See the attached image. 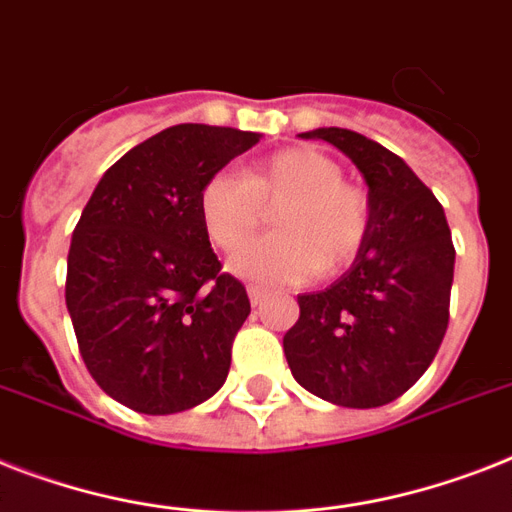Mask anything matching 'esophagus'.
Segmentation results:
<instances>
[{"instance_id": "34e87169", "label": "esophagus", "mask_w": 512, "mask_h": 512, "mask_svg": "<svg viewBox=\"0 0 512 512\" xmlns=\"http://www.w3.org/2000/svg\"><path fill=\"white\" fill-rule=\"evenodd\" d=\"M247 294H249V302L257 307V305H263V299L268 297V289H263V286H257V284H249Z\"/></svg>"}]
</instances>
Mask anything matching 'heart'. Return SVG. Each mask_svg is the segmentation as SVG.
<instances>
[{
  "instance_id": "b5f03b06",
  "label": "heart",
  "mask_w": 512,
  "mask_h": 512,
  "mask_svg": "<svg viewBox=\"0 0 512 512\" xmlns=\"http://www.w3.org/2000/svg\"><path fill=\"white\" fill-rule=\"evenodd\" d=\"M281 204L278 235L243 248L264 217ZM199 220L215 247L243 249L231 257L236 276L257 284H299L318 270L350 265L371 231V197L344 181L336 160L310 147L276 152L252 162L244 176L215 173L197 197Z\"/></svg>"
}]
</instances>
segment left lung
I'll list each match as a JSON object with an SVG mask.
<instances>
[{"instance_id": "obj_1", "label": "left lung", "mask_w": 512, "mask_h": 512, "mask_svg": "<svg viewBox=\"0 0 512 512\" xmlns=\"http://www.w3.org/2000/svg\"><path fill=\"white\" fill-rule=\"evenodd\" d=\"M350 157L371 197V231L352 268L299 294L286 363L307 392L342 407H381L426 373L450 323L455 247L442 205L407 162L347 128H315Z\"/></svg>"}]
</instances>
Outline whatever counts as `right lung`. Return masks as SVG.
Here are the masks:
<instances>
[{
  "label": "right lung",
  "mask_w": 512,
  "mask_h": 512,
  "mask_svg": "<svg viewBox=\"0 0 512 512\" xmlns=\"http://www.w3.org/2000/svg\"><path fill=\"white\" fill-rule=\"evenodd\" d=\"M257 141L239 128L170 126L120 157L83 207L65 305L91 378L136 413L191 410L226 384L249 297L220 273L197 197Z\"/></svg>",
  "instance_id": "add662e5"
}]
</instances>
